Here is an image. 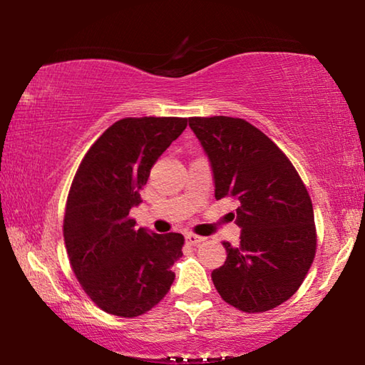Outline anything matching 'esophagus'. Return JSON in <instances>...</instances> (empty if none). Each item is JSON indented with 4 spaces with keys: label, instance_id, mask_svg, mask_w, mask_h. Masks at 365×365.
I'll use <instances>...</instances> for the list:
<instances>
[{
    "label": "esophagus",
    "instance_id": "1",
    "mask_svg": "<svg viewBox=\"0 0 365 365\" xmlns=\"http://www.w3.org/2000/svg\"><path fill=\"white\" fill-rule=\"evenodd\" d=\"M185 240H187V243L188 245H200L201 242H205V238L202 237H197V235H195V233H187L185 235Z\"/></svg>",
    "mask_w": 365,
    "mask_h": 365
}]
</instances>
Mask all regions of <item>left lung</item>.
I'll return each mask as SVG.
<instances>
[{
	"instance_id": "left-lung-1",
	"label": "left lung",
	"mask_w": 365,
	"mask_h": 365,
	"mask_svg": "<svg viewBox=\"0 0 365 365\" xmlns=\"http://www.w3.org/2000/svg\"><path fill=\"white\" fill-rule=\"evenodd\" d=\"M211 163L215 200L232 196L242 228L237 248L212 270L222 299L243 312H265L298 292L316 256V225L307 190L279 146L245 119L190 117Z\"/></svg>"
}]
</instances>
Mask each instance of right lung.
I'll return each instance as SVG.
<instances>
[{"instance_id": "add662e5", "label": "right lung", "mask_w": 365, "mask_h": 365, "mask_svg": "<svg viewBox=\"0 0 365 365\" xmlns=\"http://www.w3.org/2000/svg\"><path fill=\"white\" fill-rule=\"evenodd\" d=\"M185 117H125L98 138L73 177L64 243L73 274L104 312L137 317L170 289L183 235L135 227L151 168L187 128Z\"/></svg>"}]
</instances>
